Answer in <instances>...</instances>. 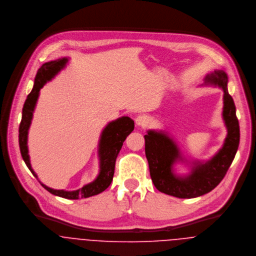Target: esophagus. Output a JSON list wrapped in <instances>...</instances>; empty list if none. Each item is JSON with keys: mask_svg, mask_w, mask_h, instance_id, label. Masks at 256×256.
Listing matches in <instances>:
<instances>
[{"mask_svg": "<svg viewBox=\"0 0 256 256\" xmlns=\"http://www.w3.org/2000/svg\"><path fill=\"white\" fill-rule=\"evenodd\" d=\"M135 122H136V124L138 126L145 127V126H146V124H148V118H146V116H144V115H139V116H137Z\"/></svg>", "mask_w": 256, "mask_h": 256, "instance_id": "esophagus-1", "label": "esophagus"}]
</instances>
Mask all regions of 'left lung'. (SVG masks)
<instances>
[{
  "label": "left lung",
  "instance_id": "left-lung-1",
  "mask_svg": "<svg viewBox=\"0 0 256 256\" xmlns=\"http://www.w3.org/2000/svg\"><path fill=\"white\" fill-rule=\"evenodd\" d=\"M205 84L218 86L224 90L222 119L228 130L219 152L205 162H194L188 174L174 172L178 162H187L176 143L162 131L148 130L145 135V152L152 182L156 188L178 198H195L213 190L224 178L240 145V125L236 106L228 92V76L222 70L205 76Z\"/></svg>",
  "mask_w": 256,
  "mask_h": 256
}]
</instances>
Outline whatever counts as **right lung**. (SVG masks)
<instances>
[{
	"label": "right lung",
	"instance_id": "obj_1",
	"mask_svg": "<svg viewBox=\"0 0 256 256\" xmlns=\"http://www.w3.org/2000/svg\"><path fill=\"white\" fill-rule=\"evenodd\" d=\"M68 58H61L55 61H50L43 64L37 71L36 76L34 78V86L30 94L28 96L22 108V116L18 129V143L22 156L40 184L51 194L66 198V199H78L88 198L94 195H98L104 191L112 182L114 174V168L116 158L122 148V145L127 138V136L134 130V121L128 116H122L114 121L110 122L104 129L100 144H98V158H100V174L98 178L82 188L74 191L57 190L52 189L38 180L36 174L32 168L28 148V129L32 124L34 111L36 106L37 100L39 96V92L43 86L51 80L57 74L66 67L68 63Z\"/></svg>",
	"mask_w": 256,
	"mask_h": 256
}]
</instances>
